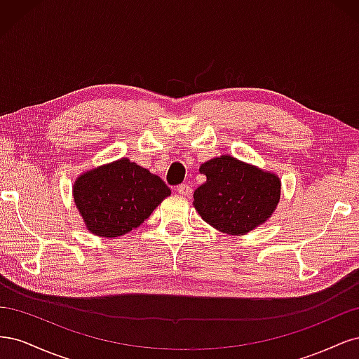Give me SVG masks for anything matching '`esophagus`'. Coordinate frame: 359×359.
I'll use <instances>...</instances> for the list:
<instances>
[{
	"label": "esophagus",
	"instance_id": "esophagus-1",
	"mask_svg": "<svg viewBox=\"0 0 359 359\" xmlns=\"http://www.w3.org/2000/svg\"><path fill=\"white\" fill-rule=\"evenodd\" d=\"M177 191H178L180 194H182V196H190L191 187L189 186V184H180V186L177 187Z\"/></svg>",
	"mask_w": 359,
	"mask_h": 359
}]
</instances>
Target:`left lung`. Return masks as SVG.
Returning <instances> with one entry per match:
<instances>
[{"label": "left lung", "mask_w": 359, "mask_h": 359, "mask_svg": "<svg viewBox=\"0 0 359 359\" xmlns=\"http://www.w3.org/2000/svg\"><path fill=\"white\" fill-rule=\"evenodd\" d=\"M206 181L193 194L202 219L224 233L244 235L265 223L280 201V180L274 173L222 156L203 163Z\"/></svg>", "instance_id": "left-lung-1"}]
</instances>
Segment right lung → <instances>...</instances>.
<instances>
[{
  "label": "right lung",
  "mask_w": 359,
  "mask_h": 359,
  "mask_svg": "<svg viewBox=\"0 0 359 359\" xmlns=\"http://www.w3.org/2000/svg\"><path fill=\"white\" fill-rule=\"evenodd\" d=\"M169 194L157 175L128 158L83 173L73 187L88 231L104 238L126 235L142 224Z\"/></svg>",
  "instance_id": "1"
}]
</instances>
